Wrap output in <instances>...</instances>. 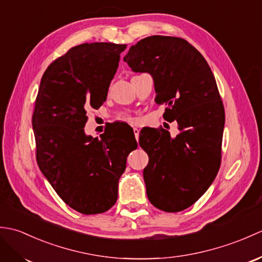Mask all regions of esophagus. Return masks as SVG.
Wrapping results in <instances>:
<instances>
[{
    "instance_id": "obj_1",
    "label": "esophagus",
    "mask_w": 262,
    "mask_h": 262,
    "mask_svg": "<svg viewBox=\"0 0 262 262\" xmlns=\"http://www.w3.org/2000/svg\"><path fill=\"white\" fill-rule=\"evenodd\" d=\"M134 135L136 137V140L138 141V137H140V129L137 127H134Z\"/></svg>"
}]
</instances>
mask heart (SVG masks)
<instances>
[{
  "mask_svg": "<svg viewBox=\"0 0 262 262\" xmlns=\"http://www.w3.org/2000/svg\"><path fill=\"white\" fill-rule=\"evenodd\" d=\"M121 119H122V120H125V121H129V122H133V121H134V119H133L132 117H121Z\"/></svg>",
  "mask_w": 262,
  "mask_h": 262,
  "instance_id": "obj_1",
  "label": "heart"
}]
</instances>
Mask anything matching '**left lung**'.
Returning <instances> with one entry per match:
<instances>
[{
    "instance_id": "left-lung-1",
    "label": "left lung",
    "mask_w": 262,
    "mask_h": 262,
    "mask_svg": "<svg viewBox=\"0 0 262 262\" xmlns=\"http://www.w3.org/2000/svg\"><path fill=\"white\" fill-rule=\"evenodd\" d=\"M134 72L151 74L155 102L165 104L164 128L141 130L140 145L148 155L143 171L148 200L176 213L190 207L210 187L220 170L225 124L224 105L204 56L178 37L151 36L132 46L124 57Z\"/></svg>"
}]
</instances>
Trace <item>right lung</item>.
<instances>
[{
    "label": "right lung",
    "instance_id": "right-lung-1",
    "mask_svg": "<svg viewBox=\"0 0 262 262\" xmlns=\"http://www.w3.org/2000/svg\"><path fill=\"white\" fill-rule=\"evenodd\" d=\"M125 49L111 42L71 48L48 66L38 90L32 115L38 166L63 202L81 214L113 207L126 159L137 148L135 136L122 140L116 127L100 138L84 133L86 111L105 101Z\"/></svg>",
    "mask_w": 262,
    "mask_h": 262
}]
</instances>
